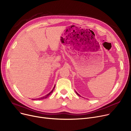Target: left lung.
Returning a JSON list of instances; mask_svg holds the SVG:
<instances>
[{
  "instance_id": "1",
  "label": "left lung",
  "mask_w": 131,
  "mask_h": 131,
  "mask_svg": "<svg viewBox=\"0 0 131 131\" xmlns=\"http://www.w3.org/2000/svg\"><path fill=\"white\" fill-rule=\"evenodd\" d=\"M75 92H76V91H75ZM76 93H77V94H78L79 96H80V97H81V95H80L79 94H78V93L77 92H76Z\"/></svg>"
}]
</instances>
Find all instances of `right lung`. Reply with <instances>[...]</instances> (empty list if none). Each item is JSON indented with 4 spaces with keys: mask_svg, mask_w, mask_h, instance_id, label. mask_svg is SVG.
Wrapping results in <instances>:
<instances>
[{
    "mask_svg": "<svg viewBox=\"0 0 131 131\" xmlns=\"http://www.w3.org/2000/svg\"><path fill=\"white\" fill-rule=\"evenodd\" d=\"M54 86H55V85H54ZM54 86L53 87V89H52V91L50 92H49V93H48V94H47V95H46L45 96H44V97H41V98H37V99H34L33 100H41V99H45V98H47L48 96H49V95H50L51 94V93L53 92V89H54Z\"/></svg>",
    "mask_w": 131,
    "mask_h": 131,
    "instance_id": "1",
    "label": "right lung"
}]
</instances>
